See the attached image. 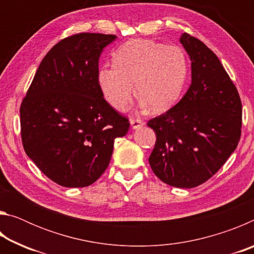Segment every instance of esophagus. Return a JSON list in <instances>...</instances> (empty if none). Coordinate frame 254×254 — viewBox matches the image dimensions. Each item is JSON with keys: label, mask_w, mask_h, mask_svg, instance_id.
Listing matches in <instances>:
<instances>
[{"label": "esophagus", "mask_w": 254, "mask_h": 254, "mask_svg": "<svg viewBox=\"0 0 254 254\" xmlns=\"http://www.w3.org/2000/svg\"><path fill=\"white\" fill-rule=\"evenodd\" d=\"M130 123H131L132 128H140L141 127L144 126V122L140 119H131Z\"/></svg>", "instance_id": "34e87169"}]
</instances>
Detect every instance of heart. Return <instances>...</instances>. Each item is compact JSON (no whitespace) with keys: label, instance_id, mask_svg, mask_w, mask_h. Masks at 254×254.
Here are the masks:
<instances>
[{"label":"heart","instance_id":"heart-1","mask_svg":"<svg viewBox=\"0 0 254 254\" xmlns=\"http://www.w3.org/2000/svg\"><path fill=\"white\" fill-rule=\"evenodd\" d=\"M187 71V59L180 47L136 39L120 47L114 64L98 69L97 84L107 103L124 111L134 95L135 83L141 105L159 113L178 101Z\"/></svg>","mask_w":254,"mask_h":254}]
</instances>
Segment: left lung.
<instances>
[{
  "mask_svg": "<svg viewBox=\"0 0 254 254\" xmlns=\"http://www.w3.org/2000/svg\"><path fill=\"white\" fill-rule=\"evenodd\" d=\"M180 42L191 60V84L177 104L148 122L157 135L149 163L165 184L192 188L213 177L238 147L242 103L204 42L188 33Z\"/></svg>",
  "mask_w": 254,
  "mask_h": 254,
  "instance_id": "1",
  "label": "left lung"
}]
</instances>
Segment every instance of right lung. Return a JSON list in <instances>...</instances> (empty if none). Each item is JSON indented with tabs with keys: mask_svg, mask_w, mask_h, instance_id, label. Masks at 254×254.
I'll use <instances>...</instances> for the list:
<instances>
[{
	"mask_svg": "<svg viewBox=\"0 0 254 254\" xmlns=\"http://www.w3.org/2000/svg\"><path fill=\"white\" fill-rule=\"evenodd\" d=\"M114 34L77 33L40 63L20 107L25 153L60 186L86 187L109 166L114 140L130 123L102 95L98 59Z\"/></svg>",
	"mask_w": 254,
	"mask_h": 254,
	"instance_id": "1",
	"label": "right lung"
}]
</instances>
